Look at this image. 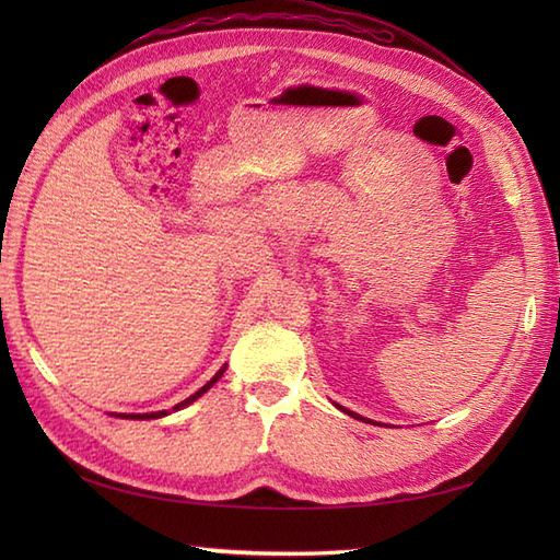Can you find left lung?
<instances>
[{
    "label": "left lung",
    "instance_id": "8db88e82",
    "mask_svg": "<svg viewBox=\"0 0 560 560\" xmlns=\"http://www.w3.org/2000/svg\"><path fill=\"white\" fill-rule=\"evenodd\" d=\"M337 407H339V404H337ZM341 409V407H339ZM341 411H347L349 416H353V419H361V421H368V419H363V416H359V413H353V411H349V409H341Z\"/></svg>",
    "mask_w": 560,
    "mask_h": 560
}]
</instances>
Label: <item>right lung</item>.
Returning <instances> with one entry per match:
<instances>
[{"mask_svg": "<svg viewBox=\"0 0 560 560\" xmlns=\"http://www.w3.org/2000/svg\"><path fill=\"white\" fill-rule=\"evenodd\" d=\"M223 373H225V365H221V371H219L217 375H213V377L209 380V383H207L205 387L197 389L195 395H189V397H187V399H183L180 404H175L173 411H180V409L189 407V404H192V401H197L201 395H205V392H209L213 385L219 383V380H221V375H223ZM113 416H120V419H137V421H144V419H161V416H168V411H151V413H113Z\"/></svg>", "mask_w": 560, "mask_h": 560, "instance_id": "add662e5", "label": "right lung"}]
</instances>
